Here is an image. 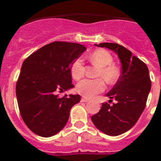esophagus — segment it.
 I'll return each mask as SVG.
<instances>
[{
  "instance_id": "1",
  "label": "esophagus",
  "mask_w": 161,
  "mask_h": 161,
  "mask_svg": "<svg viewBox=\"0 0 161 161\" xmlns=\"http://www.w3.org/2000/svg\"><path fill=\"white\" fill-rule=\"evenodd\" d=\"M89 98L82 97V98H81V100H80V102H89Z\"/></svg>"
}]
</instances>
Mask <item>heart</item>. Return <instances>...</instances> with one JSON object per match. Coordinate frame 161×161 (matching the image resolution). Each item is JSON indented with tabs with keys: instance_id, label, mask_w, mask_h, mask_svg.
Here are the masks:
<instances>
[{
	"instance_id": "1",
	"label": "heart",
	"mask_w": 161,
	"mask_h": 161,
	"mask_svg": "<svg viewBox=\"0 0 161 161\" xmlns=\"http://www.w3.org/2000/svg\"><path fill=\"white\" fill-rule=\"evenodd\" d=\"M89 59L99 69L97 72V76H102L107 83H112L118 76V70L112 65L113 57L106 50L99 49L91 54ZM71 75L74 80H80L85 74V66L81 59H76L71 65ZM105 89L102 79L82 80L76 85L77 93L85 97L91 98L97 93H101Z\"/></svg>"
}]
</instances>
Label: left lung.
I'll use <instances>...</instances> for the list:
<instances>
[{
    "instance_id": "obj_1",
    "label": "left lung",
    "mask_w": 161,
    "mask_h": 161,
    "mask_svg": "<svg viewBox=\"0 0 161 161\" xmlns=\"http://www.w3.org/2000/svg\"><path fill=\"white\" fill-rule=\"evenodd\" d=\"M95 46L108 48L117 54L122 64V72L117 83L106 93L116 103L112 106L102 103L100 111L91 119L104 134L119 136L136 124L146 106L152 85L148 68L143 61L133 56L131 52L119 44L102 42Z\"/></svg>"
}]
</instances>
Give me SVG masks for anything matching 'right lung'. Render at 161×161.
Instances as JSON below:
<instances>
[{"mask_svg": "<svg viewBox=\"0 0 161 161\" xmlns=\"http://www.w3.org/2000/svg\"><path fill=\"white\" fill-rule=\"evenodd\" d=\"M81 44L53 42L42 47L22 64L16 85L20 114L30 130L51 137L66 125L80 96L59 97L57 92L72 89L71 65L85 52Z\"/></svg>", "mask_w": 161, "mask_h": 161, "instance_id": "right-lung-1", "label": "right lung"}]
</instances>
